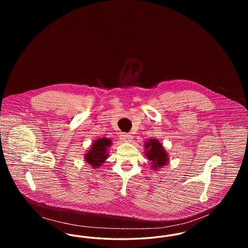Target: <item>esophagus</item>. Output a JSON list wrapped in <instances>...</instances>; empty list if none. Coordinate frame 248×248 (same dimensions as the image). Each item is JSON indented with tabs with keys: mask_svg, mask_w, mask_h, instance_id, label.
Masks as SVG:
<instances>
[{
	"mask_svg": "<svg viewBox=\"0 0 248 248\" xmlns=\"http://www.w3.org/2000/svg\"><path fill=\"white\" fill-rule=\"evenodd\" d=\"M120 137H121V140L123 141L126 142V143L132 141V139H133V136L130 135V134H122Z\"/></svg>",
	"mask_w": 248,
	"mask_h": 248,
	"instance_id": "34e87169",
	"label": "esophagus"
}]
</instances>
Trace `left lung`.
Returning a JSON list of instances; mask_svg holds the SVG:
<instances>
[{"mask_svg": "<svg viewBox=\"0 0 248 248\" xmlns=\"http://www.w3.org/2000/svg\"><path fill=\"white\" fill-rule=\"evenodd\" d=\"M144 152L154 171H159L161 167L169 163L168 154L157 139H149L148 141L144 142Z\"/></svg>", "mask_w": 248, "mask_h": 248, "instance_id": "8db88e82", "label": "left lung"}]
</instances>
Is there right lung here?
I'll list each match as a JSON object with an SVG mask.
<instances>
[{"instance_id":"add662e5","label":"right lung","mask_w":248,"mask_h":248,"mask_svg":"<svg viewBox=\"0 0 248 248\" xmlns=\"http://www.w3.org/2000/svg\"><path fill=\"white\" fill-rule=\"evenodd\" d=\"M111 140L107 138H99L94 140L88 152L84 154V160L86 164L91 165L92 169L99 168L105 163L108 157V148L111 146Z\"/></svg>"}]
</instances>
